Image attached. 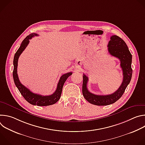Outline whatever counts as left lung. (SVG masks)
Returning a JSON list of instances; mask_svg holds the SVG:
<instances>
[{"instance_id": "8db88e82", "label": "left lung", "mask_w": 145, "mask_h": 145, "mask_svg": "<svg viewBox=\"0 0 145 145\" xmlns=\"http://www.w3.org/2000/svg\"><path fill=\"white\" fill-rule=\"evenodd\" d=\"M110 39L107 46L108 50L111 56L118 58L120 61V67L122 69L123 76V81L118 90L113 93L107 95H97L88 90V77L83 74L82 95L89 103L96 106L110 105L119 100L125 92L132 77V55L126 44L121 38L115 35L111 36Z\"/></svg>"}]
</instances>
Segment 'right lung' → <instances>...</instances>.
<instances>
[{
  "instance_id": "1",
  "label": "right lung",
  "mask_w": 145,
  "mask_h": 145,
  "mask_svg": "<svg viewBox=\"0 0 145 145\" xmlns=\"http://www.w3.org/2000/svg\"><path fill=\"white\" fill-rule=\"evenodd\" d=\"M34 36H38V34L35 33H32L29 35L27 36L22 41V42L21 45H20L19 48L15 53L13 61V78L16 87L18 88L19 91L21 93V95L23 96L25 99L27 101H28L30 104L38 106H50L55 104L56 103H57L59 100V99L61 97V95L62 93V91H63V86L65 83V82L68 78V77L72 74V73L68 72L67 73L62 75L57 84V87L56 91L52 95L49 96H42L33 93L28 88H27L26 87L22 85L19 80L18 76L17 74L18 61L20 55L21 54V53L28 45L29 43V39H31V38Z\"/></svg>"
}]
</instances>
